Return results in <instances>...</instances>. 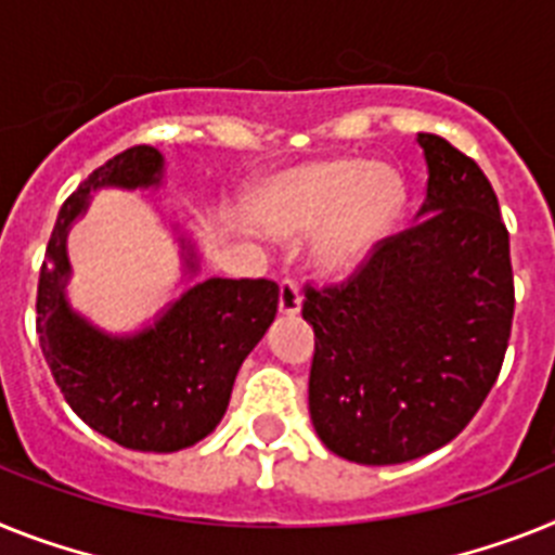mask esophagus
<instances>
[{"label":"esophagus","instance_id":"1","mask_svg":"<svg viewBox=\"0 0 555 555\" xmlns=\"http://www.w3.org/2000/svg\"><path fill=\"white\" fill-rule=\"evenodd\" d=\"M279 310L285 315H296L301 310V293L296 279H282V285H279Z\"/></svg>","mask_w":555,"mask_h":555}]
</instances>
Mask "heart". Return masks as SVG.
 <instances>
[{"instance_id": "b5f03b06", "label": "heart", "mask_w": 555, "mask_h": 555, "mask_svg": "<svg viewBox=\"0 0 555 555\" xmlns=\"http://www.w3.org/2000/svg\"><path fill=\"white\" fill-rule=\"evenodd\" d=\"M403 185L384 163L356 157L307 163L273 177L254 197V220L276 240L313 231L310 256L324 276L364 264L398 220Z\"/></svg>"}]
</instances>
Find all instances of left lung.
<instances>
[{"mask_svg":"<svg viewBox=\"0 0 555 555\" xmlns=\"http://www.w3.org/2000/svg\"><path fill=\"white\" fill-rule=\"evenodd\" d=\"M421 222L386 236L338 285H305L310 417L333 454L417 460L472 423L505 361L514 270L500 203L477 163L437 134Z\"/></svg>","mask_w":555,"mask_h":555,"instance_id":"left-lung-1","label":"left lung"}]
</instances>
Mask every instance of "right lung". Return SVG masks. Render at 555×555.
<instances>
[{
    "label": "right lung",
    "mask_w": 555,
    "mask_h": 555,
    "mask_svg": "<svg viewBox=\"0 0 555 555\" xmlns=\"http://www.w3.org/2000/svg\"><path fill=\"white\" fill-rule=\"evenodd\" d=\"M160 169L152 146H132L98 166L59 211L36 293V333L64 400L98 435L134 451H177L211 435L242 361L279 310V285L270 279H206L132 338L98 333L69 310L64 240L90 191L157 185Z\"/></svg>",
    "instance_id": "obj_1"
}]
</instances>
